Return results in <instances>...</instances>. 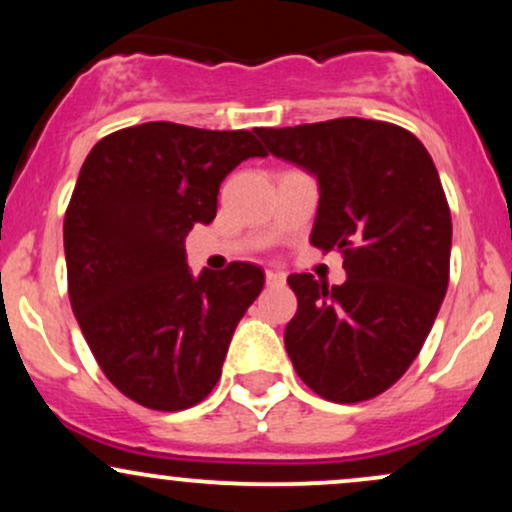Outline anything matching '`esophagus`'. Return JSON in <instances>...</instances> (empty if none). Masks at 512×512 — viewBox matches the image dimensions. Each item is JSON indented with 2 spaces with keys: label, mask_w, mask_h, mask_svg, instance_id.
<instances>
[{
  "label": "esophagus",
  "mask_w": 512,
  "mask_h": 512,
  "mask_svg": "<svg viewBox=\"0 0 512 512\" xmlns=\"http://www.w3.org/2000/svg\"><path fill=\"white\" fill-rule=\"evenodd\" d=\"M264 276H267V286H281L286 281V276L281 272H276V269H267Z\"/></svg>",
  "instance_id": "1"
}]
</instances>
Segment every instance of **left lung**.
Masks as SVG:
<instances>
[{"label": "left lung", "mask_w": 512, "mask_h": 512, "mask_svg": "<svg viewBox=\"0 0 512 512\" xmlns=\"http://www.w3.org/2000/svg\"><path fill=\"white\" fill-rule=\"evenodd\" d=\"M255 132L315 175L310 243L344 255L342 286L289 276L293 368L330 402L378 397L419 356L448 291L452 219L433 158L407 129L363 117Z\"/></svg>", "instance_id": "1"}]
</instances>
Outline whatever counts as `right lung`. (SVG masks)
I'll return each mask as SVG.
<instances>
[{
  "instance_id": "obj_1",
  "label": "right lung",
  "mask_w": 512,
  "mask_h": 512,
  "mask_svg": "<svg viewBox=\"0 0 512 512\" xmlns=\"http://www.w3.org/2000/svg\"><path fill=\"white\" fill-rule=\"evenodd\" d=\"M252 156L267 151L248 129L144 122L103 137L81 166L64 214L69 301L105 378L146 409L202 402L260 296L255 264L192 276L185 255L223 178Z\"/></svg>"
}]
</instances>
